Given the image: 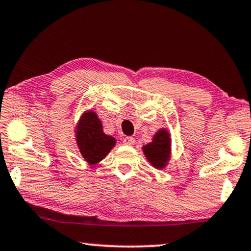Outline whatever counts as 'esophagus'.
<instances>
[{
    "instance_id": "esophagus-1",
    "label": "esophagus",
    "mask_w": 251,
    "mask_h": 251,
    "mask_svg": "<svg viewBox=\"0 0 251 251\" xmlns=\"http://www.w3.org/2000/svg\"><path fill=\"white\" fill-rule=\"evenodd\" d=\"M123 143H124L125 145H134L135 144V138L127 136L124 138V140H123Z\"/></svg>"
}]
</instances>
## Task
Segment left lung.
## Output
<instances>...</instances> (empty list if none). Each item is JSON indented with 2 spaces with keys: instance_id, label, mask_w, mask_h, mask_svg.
<instances>
[{
  "instance_id": "1",
  "label": "left lung",
  "mask_w": 251,
  "mask_h": 251,
  "mask_svg": "<svg viewBox=\"0 0 251 251\" xmlns=\"http://www.w3.org/2000/svg\"><path fill=\"white\" fill-rule=\"evenodd\" d=\"M143 152L151 166L155 169H163L169 161L171 153V138L168 130L159 129L151 143L144 145Z\"/></svg>"
}]
</instances>
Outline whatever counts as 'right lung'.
Instances as JSON below:
<instances>
[{
  "label": "right lung",
  "instance_id": "add662e5",
  "mask_svg": "<svg viewBox=\"0 0 251 251\" xmlns=\"http://www.w3.org/2000/svg\"><path fill=\"white\" fill-rule=\"evenodd\" d=\"M75 140L83 159L89 164L98 163L115 147L116 140L103 133L101 121L95 111L90 110L81 116L75 129Z\"/></svg>",
  "mask_w": 251,
  "mask_h": 251
}]
</instances>
